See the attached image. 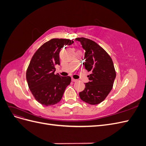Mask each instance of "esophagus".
I'll use <instances>...</instances> for the list:
<instances>
[{
	"label": "esophagus",
	"instance_id": "1",
	"mask_svg": "<svg viewBox=\"0 0 146 146\" xmlns=\"http://www.w3.org/2000/svg\"><path fill=\"white\" fill-rule=\"evenodd\" d=\"M72 81L74 82H76L77 81V79H74V78H72Z\"/></svg>",
	"mask_w": 146,
	"mask_h": 146
}]
</instances>
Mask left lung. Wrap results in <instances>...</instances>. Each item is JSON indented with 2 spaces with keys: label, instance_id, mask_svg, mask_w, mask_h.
<instances>
[{
  "label": "left lung",
  "instance_id": "1",
  "mask_svg": "<svg viewBox=\"0 0 146 146\" xmlns=\"http://www.w3.org/2000/svg\"><path fill=\"white\" fill-rule=\"evenodd\" d=\"M85 50V69L91 74L90 82L79 92L80 99L90 105H98L107 98L113 88L116 71L113 60L108 53L96 42L85 38H76Z\"/></svg>",
  "mask_w": 146,
  "mask_h": 146
}]
</instances>
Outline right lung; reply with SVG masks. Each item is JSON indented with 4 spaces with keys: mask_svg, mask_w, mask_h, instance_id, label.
Segmentation results:
<instances>
[{
    "mask_svg": "<svg viewBox=\"0 0 146 146\" xmlns=\"http://www.w3.org/2000/svg\"><path fill=\"white\" fill-rule=\"evenodd\" d=\"M73 43L70 39L53 38L43 44L31 59L26 78L31 92L41 105L50 106L58 103L71 82L69 76L62 77L54 72L55 66L60 65L61 49Z\"/></svg>",
    "mask_w": 146,
    "mask_h": 146,
    "instance_id": "right-lung-1",
    "label": "right lung"
}]
</instances>
